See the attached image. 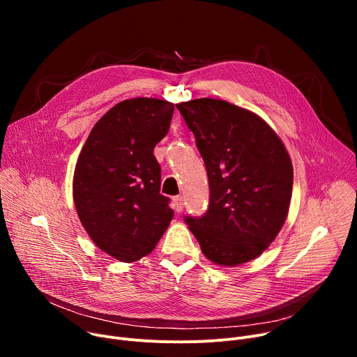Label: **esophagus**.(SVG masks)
Wrapping results in <instances>:
<instances>
[{"label": "esophagus", "mask_w": 357, "mask_h": 357, "mask_svg": "<svg viewBox=\"0 0 357 357\" xmlns=\"http://www.w3.org/2000/svg\"><path fill=\"white\" fill-rule=\"evenodd\" d=\"M182 208H183V198L181 195H178L174 198V210L176 213H181Z\"/></svg>", "instance_id": "esophagus-1"}]
</instances>
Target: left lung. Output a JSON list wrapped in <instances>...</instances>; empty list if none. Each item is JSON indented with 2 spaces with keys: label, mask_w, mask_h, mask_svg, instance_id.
Segmentation results:
<instances>
[{
  "label": "left lung",
  "mask_w": 357,
  "mask_h": 357,
  "mask_svg": "<svg viewBox=\"0 0 357 357\" xmlns=\"http://www.w3.org/2000/svg\"><path fill=\"white\" fill-rule=\"evenodd\" d=\"M176 108L195 136L210 185L208 210L183 220L214 264H245L284 226L294 182L289 155L275 131L249 109L213 98Z\"/></svg>",
  "instance_id": "8db88e82"
}]
</instances>
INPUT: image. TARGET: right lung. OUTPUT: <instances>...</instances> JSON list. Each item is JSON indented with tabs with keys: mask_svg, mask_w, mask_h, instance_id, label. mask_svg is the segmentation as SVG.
Listing matches in <instances>:
<instances>
[{
	"mask_svg": "<svg viewBox=\"0 0 357 357\" xmlns=\"http://www.w3.org/2000/svg\"><path fill=\"white\" fill-rule=\"evenodd\" d=\"M174 104L131 98L93 126L73 174V201L92 241L121 261L155 249L174 217L160 194L155 146L167 135Z\"/></svg>",
	"mask_w": 357,
	"mask_h": 357,
	"instance_id": "obj_1",
	"label": "right lung"
}]
</instances>
